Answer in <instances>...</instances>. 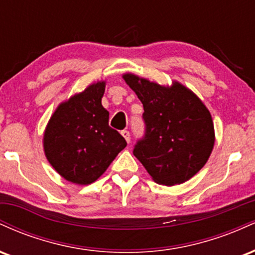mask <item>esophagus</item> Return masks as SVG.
<instances>
[{"label": "esophagus", "instance_id": "34e87169", "mask_svg": "<svg viewBox=\"0 0 255 255\" xmlns=\"http://www.w3.org/2000/svg\"><path fill=\"white\" fill-rule=\"evenodd\" d=\"M121 134H122V136L125 137L126 141H127L128 144H129V141H130V134H129V131H128V130H122Z\"/></svg>", "mask_w": 255, "mask_h": 255}]
</instances>
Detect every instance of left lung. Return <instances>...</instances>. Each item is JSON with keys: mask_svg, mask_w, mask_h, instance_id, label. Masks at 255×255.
Segmentation results:
<instances>
[{"mask_svg": "<svg viewBox=\"0 0 255 255\" xmlns=\"http://www.w3.org/2000/svg\"><path fill=\"white\" fill-rule=\"evenodd\" d=\"M122 78L144 107L146 133L134 147V156L158 184L188 181L206 164L215 145L209 109L178 81L164 86L131 73Z\"/></svg>", "mask_w": 255, "mask_h": 255, "instance_id": "left-lung-1", "label": "left lung"}]
</instances>
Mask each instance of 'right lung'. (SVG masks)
<instances>
[{
  "label": "right lung",
  "mask_w": 255,
  "mask_h": 255,
  "mask_svg": "<svg viewBox=\"0 0 255 255\" xmlns=\"http://www.w3.org/2000/svg\"><path fill=\"white\" fill-rule=\"evenodd\" d=\"M104 91L105 81H97L62 102L44 130L46 159L72 183L95 182L127 146L109 127V111L102 105Z\"/></svg>",
  "instance_id": "obj_1"
}]
</instances>
